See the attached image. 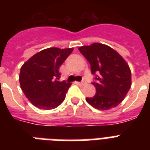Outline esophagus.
Segmentation results:
<instances>
[{"mask_svg": "<svg viewBox=\"0 0 150 150\" xmlns=\"http://www.w3.org/2000/svg\"><path fill=\"white\" fill-rule=\"evenodd\" d=\"M86 81H85V80H82V82H77V84L80 85V86H84V85H86Z\"/></svg>", "mask_w": 150, "mask_h": 150, "instance_id": "34e87169", "label": "esophagus"}]
</instances>
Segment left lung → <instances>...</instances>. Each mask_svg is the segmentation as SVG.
Returning a JSON list of instances; mask_svg holds the SVG:
<instances>
[{"instance_id": "obj_1", "label": "left lung", "mask_w": 150, "mask_h": 150, "mask_svg": "<svg viewBox=\"0 0 150 150\" xmlns=\"http://www.w3.org/2000/svg\"><path fill=\"white\" fill-rule=\"evenodd\" d=\"M90 64L96 94L86 101L96 109H111L125 97L132 84L130 68L124 58L109 46L95 43L79 48Z\"/></svg>"}]
</instances>
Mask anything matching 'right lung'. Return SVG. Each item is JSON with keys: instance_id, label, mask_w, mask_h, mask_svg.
I'll return each instance as SVG.
<instances>
[{"instance_id": "add662e5", "label": "right lung", "mask_w": 150, "mask_h": 150, "mask_svg": "<svg viewBox=\"0 0 150 150\" xmlns=\"http://www.w3.org/2000/svg\"><path fill=\"white\" fill-rule=\"evenodd\" d=\"M72 50V48H47L33 55L22 66L20 86L35 107L54 109L64 100L71 83L59 81V68Z\"/></svg>"}]
</instances>
